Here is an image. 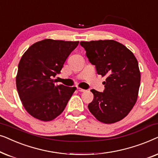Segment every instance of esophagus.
Segmentation results:
<instances>
[{
	"label": "esophagus",
	"mask_w": 158,
	"mask_h": 158,
	"mask_svg": "<svg viewBox=\"0 0 158 158\" xmlns=\"http://www.w3.org/2000/svg\"><path fill=\"white\" fill-rule=\"evenodd\" d=\"M77 89L80 92H85V90H84V89H83V88H77Z\"/></svg>",
	"instance_id": "34e87169"
}]
</instances>
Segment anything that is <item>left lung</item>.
Instances as JSON below:
<instances>
[{"label":"left lung","instance_id":"obj_1","mask_svg":"<svg viewBox=\"0 0 158 158\" xmlns=\"http://www.w3.org/2000/svg\"><path fill=\"white\" fill-rule=\"evenodd\" d=\"M97 73L106 76L103 93L92 89L94 100L88 104L90 113L99 122L113 124L122 120L137 102L140 71L134 54L114 40L81 42Z\"/></svg>","mask_w":158,"mask_h":158}]
</instances>
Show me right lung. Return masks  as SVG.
<instances>
[{"mask_svg":"<svg viewBox=\"0 0 158 158\" xmlns=\"http://www.w3.org/2000/svg\"><path fill=\"white\" fill-rule=\"evenodd\" d=\"M78 44L47 39L32 44L21 57L16 88L23 107L34 118L49 122L64 111L76 88L55 85L53 77Z\"/></svg>","mask_w":158,"mask_h":158,"instance_id":"add662e5","label":"right lung"}]
</instances>
